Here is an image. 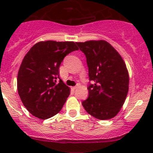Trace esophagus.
<instances>
[{
  "instance_id": "obj_1",
  "label": "esophagus",
  "mask_w": 153,
  "mask_h": 153,
  "mask_svg": "<svg viewBox=\"0 0 153 153\" xmlns=\"http://www.w3.org/2000/svg\"><path fill=\"white\" fill-rule=\"evenodd\" d=\"M78 88V85H77V86H73V87H72V89H73V91H75V89Z\"/></svg>"
}]
</instances>
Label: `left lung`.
<instances>
[{"label": "left lung", "mask_w": 153, "mask_h": 153, "mask_svg": "<svg viewBox=\"0 0 153 153\" xmlns=\"http://www.w3.org/2000/svg\"><path fill=\"white\" fill-rule=\"evenodd\" d=\"M88 67V98L82 102L89 114L101 120L117 116L129 91V73L119 52L104 40L76 42Z\"/></svg>", "instance_id": "obj_1"}]
</instances>
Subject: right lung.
<instances>
[{"label":"right lung","instance_id":"add662e5","mask_svg":"<svg viewBox=\"0 0 153 153\" xmlns=\"http://www.w3.org/2000/svg\"><path fill=\"white\" fill-rule=\"evenodd\" d=\"M78 50L73 42L49 40L35 44L26 53L19 68L17 89L33 116L47 119L62 109L71 89L59 78V68L67 54Z\"/></svg>","mask_w":153,"mask_h":153}]
</instances>
